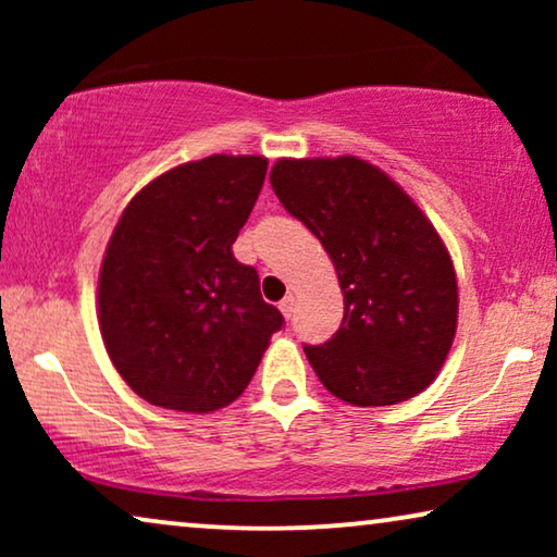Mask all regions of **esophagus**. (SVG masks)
I'll return each instance as SVG.
<instances>
[{"mask_svg":"<svg viewBox=\"0 0 557 557\" xmlns=\"http://www.w3.org/2000/svg\"><path fill=\"white\" fill-rule=\"evenodd\" d=\"M278 309H281V314H284L286 319H292L294 317V309H296V304H294V296L288 294L286 299H281V304H278Z\"/></svg>","mask_w":557,"mask_h":557,"instance_id":"34e87169","label":"esophagus"}]
</instances>
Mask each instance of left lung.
<instances>
[{
	"label": "left lung",
	"instance_id": "1",
	"mask_svg": "<svg viewBox=\"0 0 557 557\" xmlns=\"http://www.w3.org/2000/svg\"><path fill=\"white\" fill-rule=\"evenodd\" d=\"M271 187L322 240L345 317L311 368L349 406H395L436 380L454 345L459 288L451 256L423 215L375 164L357 157L278 159Z\"/></svg>",
	"mask_w": 557,
	"mask_h": 557
}]
</instances>
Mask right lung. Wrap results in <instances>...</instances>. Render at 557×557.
<instances>
[{
  "instance_id": "obj_1",
  "label": "right lung",
  "mask_w": 557,
  "mask_h": 557,
  "mask_svg": "<svg viewBox=\"0 0 557 557\" xmlns=\"http://www.w3.org/2000/svg\"><path fill=\"white\" fill-rule=\"evenodd\" d=\"M265 157L212 154L159 174L121 212L98 276L113 368L151 406L210 413L246 391L284 317L233 243Z\"/></svg>"
}]
</instances>
